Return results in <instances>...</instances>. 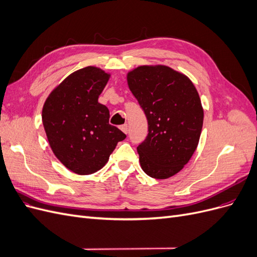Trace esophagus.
<instances>
[{
    "label": "esophagus",
    "mask_w": 257,
    "mask_h": 257,
    "mask_svg": "<svg viewBox=\"0 0 257 257\" xmlns=\"http://www.w3.org/2000/svg\"><path fill=\"white\" fill-rule=\"evenodd\" d=\"M120 130L123 132V133H127V130H128V127H127V124H123V125H121L120 126Z\"/></svg>",
    "instance_id": "1"
}]
</instances>
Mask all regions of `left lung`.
Wrapping results in <instances>:
<instances>
[{"label": "left lung", "mask_w": 257, "mask_h": 257, "mask_svg": "<svg viewBox=\"0 0 257 257\" xmlns=\"http://www.w3.org/2000/svg\"><path fill=\"white\" fill-rule=\"evenodd\" d=\"M128 88L148 120V136L137 147L144 172L167 179L188 164L199 143L204 109L184 74L166 65H141L126 75Z\"/></svg>", "instance_id": "left-lung-1"}]
</instances>
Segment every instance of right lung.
Listing matches in <instances>:
<instances>
[{
  "label": "right lung",
  "mask_w": 257,
  "mask_h": 257,
  "mask_svg": "<svg viewBox=\"0 0 257 257\" xmlns=\"http://www.w3.org/2000/svg\"><path fill=\"white\" fill-rule=\"evenodd\" d=\"M110 74L96 66L78 69L46 98L42 120L57 159L77 175L102 169L125 134L109 124V110L98 96Z\"/></svg>",
  "instance_id": "1"
}]
</instances>
